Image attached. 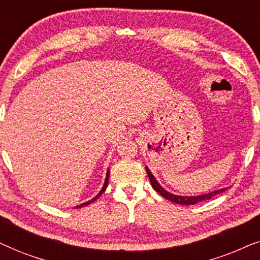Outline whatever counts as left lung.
Here are the masks:
<instances>
[{
	"label": "left lung",
	"instance_id": "obj_1",
	"mask_svg": "<svg viewBox=\"0 0 260 260\" xmlns=\"http://www.w3.org/2000/svg\"><path fill=\"white\" fill-rule=\"evenodd\" d=\"M145 169H147V174L149 176V180H150L152 188H154V189L157 191L158 194H161L163 198H166L167 200L173 201V202H175V204H179V205H195V204H198V202L209 200V199H212L213 197H215V195L222 193V191H225L227 189V188H222V189L211 191V193H208V194L198 195V197H181V195H175V194L169 193V191H167L165 188H163L161 184L156 181V179L151 174L150 170H149L148 167H145Z\"/></svg>",
	"mask_w": 260,
	"mask_h": 260
}]
</instances>
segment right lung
<instances>
[{"label": "right lung", "mask_w": 260, "mask_h": 260, "mask_svg": "<svg viewBox=\"0 0 260 260\" xmlns=\"http://www.w3.org/2000/svg\"><path fill=\"white\" fill-rule=\"evenodd\" d=\"M109 176H110V172L108 170V173H106V177H105V182H104V184H103V188L101 189V191H99V193L95 195V197L93 198V199H91L90 201H87V202H84V204H81V205H79V206H76L77 208H81V207H84V206H87V205H90V204H92V202H94L95 200H97V199L101 197V195L104 193L105 191V189H106V187H108V183H109Z\"/></svg>", "instance_id": "add662e5"}]
</instances>
